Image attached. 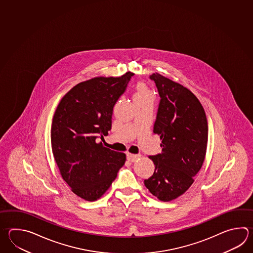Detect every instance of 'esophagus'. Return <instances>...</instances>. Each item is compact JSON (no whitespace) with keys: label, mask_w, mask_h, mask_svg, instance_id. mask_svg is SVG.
Segmentation results:
<instances>
[{"label":"esophagus","mask_w":253,"mask_h":253,"mask_svg":"<svg viewBox=\"0 0 253 253\" xmlns=\"http://www.w3.org/2000/svg\"><path fill=\"white\" fill-rule=\"evenodd\" d=\"M139 157H140V155L139 154H130V153L127 154V159H128L129 161H131V162L136 161L138 159H139Z\"/></svg>","instance_id":"34e87169"}]
</instances>
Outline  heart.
I'll use <instances>...</instances> for the list:
<instances>
[{"mask_svg":"<svg viewBox=\"0 0 253 253\" xmlns=\"http://www.w3.org/2000/svg\"><path fill=\"white\" fill-rule=\"evenodd\" d=\"M149 97H152V93L149 90V88L147 87V85L144 84H139L136 88L134 94H133L134 102L149 98Z\"/></svg>","mask_w":253,"mask_h":253,"instance_id":"1","label":"heart"}]
</instances>
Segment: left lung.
Instances as JSON below:
<instances>
[{"label":"left lung","instance_id":"1","mask_svg":"<svg viewBox=\"0 0 253 253\" xmlns=\"http://www.w3.org/2000/svg\"><path fill=\"white\" fill-rule=\"evenodd\" d=\"M160 96L153 132L162 152L150 156L155 171L144 185L159 200L169 202L194 183L207 153L208 124L205 110L189 89L159 73L150 77Z\"/></svg>","mask_w":253,"mask_h":253}]
</instances>
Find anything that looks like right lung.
<instances>
[{
	"mask_svg": "<svg viewBox=\"0 0 253 253\" xmlns=\"http://www.w3.org/2000/svg\"><path fill=\"white\" fill-rule=\"evenodd\" d=\"M134 74L79 83L58 103L51 125L54 159L63 179L77 196L95 201L108 190L126 155L96 139L108 135L114 104Z\"/></svg>",
	"mask_w": 253,
	"mask_h": 253,
	"instance_id": "add662e5",
	"label": "right lung"
}]
</instances>
